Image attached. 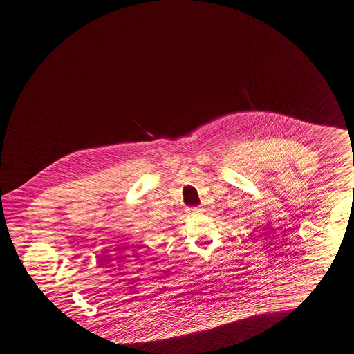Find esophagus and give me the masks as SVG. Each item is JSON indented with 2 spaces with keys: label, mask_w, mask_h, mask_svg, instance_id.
<instances>
[{
  "label": "esophagus",
  "mask_w": 354,
  "mask_h": 354,
  "mask_svg": "<svg viewBox=\"0 0 354 354\" xmlns=\"http://www.w3.org/2000/svg\"><path fill=\"white\" fill-rule=\"evenodd\" d=\"M201 210H202L201 207H191V209H189V214H199Z\"/></svg>",
  "instance_id": "1"
}]
</instances>
